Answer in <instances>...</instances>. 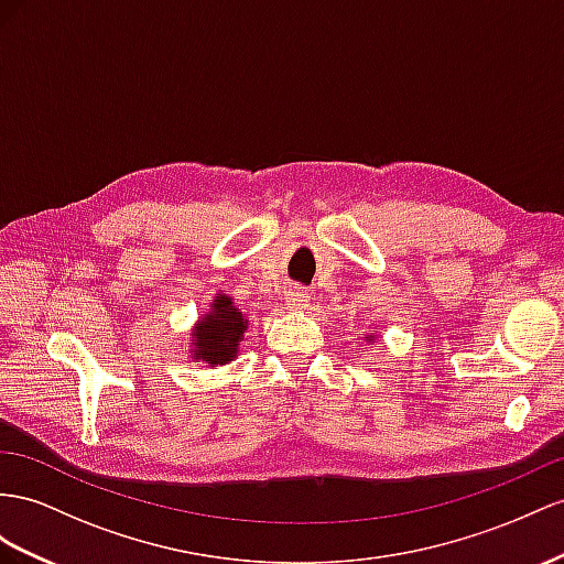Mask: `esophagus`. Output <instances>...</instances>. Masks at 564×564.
Returning a JSON list of instances; mask_svg holds the SVG:
<instances>
[{"label":"esophagus","mask_w":564,"mask_h":564,"mask_svg":"<svg viewBox=\"0 0 564 564\" xmlns=\"http://www.w3.org/2000/svg\"><path fill=\"white\" fill-rule=\"evenodd\" d=\"M285 302H288V305H291V307H295V310L307 307V305H310V293L305 291V288L293 285L291 291H288V295H285Z\"/></svg>","instance_id":"esophagus-1"}]
</instances>
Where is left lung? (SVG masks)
<instances>
[{
	"label": "left lung",
	"mask_w": 564,
	"mask_h": 564,
	"mask_svg": "<svg viewBox=\"0 0 564 564\" xmlns=\"http://www.w3.org/2000/svg\"><path fill=\"white\" fill-rule=\"evenodd\" d=\"M369 340H373V336H369Z\"/></svg>",
	"instance_id": "left-lung-1"
}]
</instances>
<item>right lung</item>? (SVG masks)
Masks as SVG:
<instances>
[{
	"instance_id": "obj_1",
	"label": "right lung",
	"mask_w": 564,
	"mask_h": 564,
	"mask_svg": "<svg viewBox=\"0 0 564 564\" xmlns=\"http://www.w3.org/2000/svg\"><path fill=\"white\" fill-rule=\"evenodd\" d=\"M248 330V316L236 305L234 297L219 293L207 312L193 328V359H202L209 367L234 362L240 340Z\"/></svg>"
}]
</instances>
